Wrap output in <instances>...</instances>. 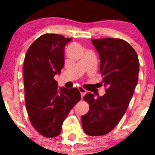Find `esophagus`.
Wrapping results in <instances>:
<instances>
[{
    "mask_svg": "<svg viewBox=\"0 0 155 155\" xmlns=\"http://www.w3.org/2000/svg\"><path fill=\"white\" fill-rule=\"evenodd\" d=\"M78 89H79V91H80V94H81V98H82V97L84 96V94H86L87 91L84 90L83 87H79V88H78Z\"/></svg>",
    "mask_w": 155,
    "mask_h": 155,
    "instance_id": "esophagus-1",
    "label": "esophagus"
}]
</instances>
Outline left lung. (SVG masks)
<instances>
[{
	"instance_id": "left-lung-1",
	"label": "left lung",
	"mask_w": 155,
	"mask_h": 155,
	"mask_svg": "<svg viewBox=\"0 0 155 155\" xmlns=\"http://www.w3.org/2000/svg\"><path fill=\"white\" fill-rule=\"evenodd\" d=\"M92 43L99 54L107 90L101 97L89 92L83 97L90 109L81 120L87 135L99 136L113 130L126 113L137 84L140 63L136 51L124 40L104 38Z\"/></svg>"
}]
</instances>
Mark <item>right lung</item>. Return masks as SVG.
I'll return each instance as SVG.
<instances>
[{
	"label": "right lung",
	"instance_id": "add662e5",
	"mask_svg": "<svg viewBox=\"0 0 155 155\" xmlns=\"http://www.w3.org/2000/svg\"><path fill=\"white\" fill-rule=\"evenodd\" d=\"M71 40L56 34L41 35L24 60L25 106L33 127L46 137L60 135L63 121L81 98L78 89L58 90L54 80L64 65V48Z\"/></svg>",
	"mask_w": 155,
	"mask_h": 155
}]
</instances>
